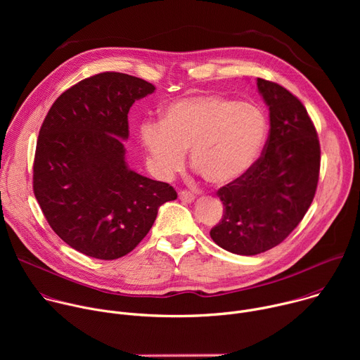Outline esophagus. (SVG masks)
Masks as SVG:
<instances>
[{"label":"esophagus","instance_id":"esophagus-1","mask_svg":"<svg viewBox=\"0 0 360 360\" xmlns=\"http://www.w3.org/2000/svg\"><path fill=\"white\" fill-rule=\"evenodd\" d=\"M178 195H179V199L182 202H185V203H191V202L195 200V195L192 192H189V191H181Z\"/></svg>","mask_w":360,"mask_h":360}]
</instances>
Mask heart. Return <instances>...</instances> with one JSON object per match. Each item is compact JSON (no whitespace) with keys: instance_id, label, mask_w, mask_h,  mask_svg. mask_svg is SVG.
Returning a JSON list of instances; mask_svg holds the SVG:
<instances>
[{"instance_id":"obj_1","label":"heart","mask_w":360,"mask_h":360,"mask_svg":"<svg viewBox=\"0 0 360 360\" xmlns=\"http://www.w3.org/2000/svg\"><path fill=\"white\" fill-rule=\"evenodd\" d=\"M268 134L264 111L250 102L219 94L175 99L161 111V121H145L139 139L153 175L178 171L189 149V161L214 186L242 178L258 161Z\"/></svg>"}]
</instances>
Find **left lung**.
<instances>
[{"label":"left lung","instance_id":"obj_1","mask_svg":"<svg viewBox=\"0 0 360 360\" xmlns=\"http://www.w3.org/2000/svg\"><path fill=\"white\" fill-rule=\"evenodd\" d=\"M256 85L269 108V136L255 165L218 191L224 217L211 229L218 246L245 256L272 249L299 225L321 168L318 134L302 102L276 82Z\"/></svg>","mask_w":360,"mask_h":360}]
</instances>
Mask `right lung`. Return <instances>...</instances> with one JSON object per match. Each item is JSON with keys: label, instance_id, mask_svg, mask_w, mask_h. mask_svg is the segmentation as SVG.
I'll use <instances>...</instances> for the list:
<instances>
[{"label": "right lung", "instance_id": "1", "mask_svg": "<svg viewBox=\"0 0 360 360\" xmlns=\"http://www.w3.org/2000/svg\"><path fill=\"white\" fill-rule=\"evenodd\" d=\"M152 84L102 72L75 84L48 111L34 160V193L53 231L75 250L112 261L149 232L175 189L129 169L124 141L135 101Z\"/></svg>", "mask_w": 360, "mask_h": 360}]
</instances>
